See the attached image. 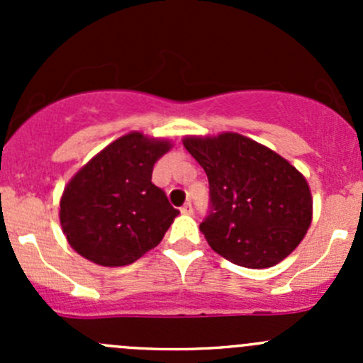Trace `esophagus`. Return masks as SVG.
<instances>
[{
    "label": "esophagus",
    "instance_id": "34e87169",
    "mask_svg": "<svg viewBox=\"0 0 363 363\" xmlns=\"http://www.w3.org/2000/svg\"><path fill=\"white\" fill-rule=\"evenodd\" d=\"M181 212H182V214H193V203L191 202H188V203H184V205H182V207H181Z\"/></svg>",
    "mask_w": 363,
    "mask_h": 363
}]
</instances>
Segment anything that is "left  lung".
I'll return each instance as SVG.
<instances>
[{
    "label": "left lung",
    "instance_id": "left-lung-1",
    "mask_svg": "<svg viewBox=\"0 0 363 363\" xmlns=\"http://www.w3.org/2000/svg\"><path fill=\"white\" fill-rule=\"evenodd\" d=\"M182 144L208 179L211 214L200 225L208 246L247 269L283 262L313 221L306 177L272 149L232 131Z\"/></svg>",
    "mask_w": 363,
    "mask_h": 363
}]
</instances>
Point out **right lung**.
<instances>
[{"label": "right lung", "instance_id": "1", "mask_svg": "<svg viewBox=\"0 0 363 363\" xmlns=\"http://www.w3.org/2000/svg\"><path fill=\"white\" fill-rule=\"evenodd\" d=\"M172 149L167 138L123 135L69 179L60 221L69 246L101 267H124L161 242L179 214L151 182L152 168Z\"/></svg>", "mask_w": 363, "mask_h": 363}]
</instances>
